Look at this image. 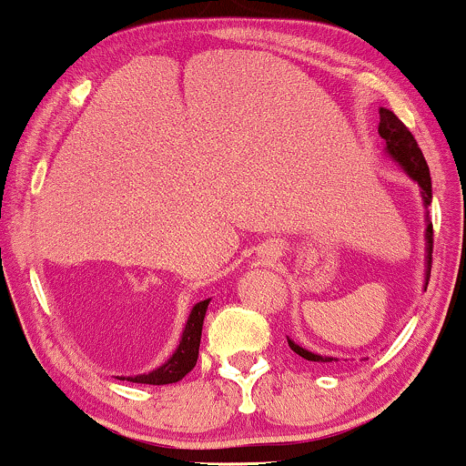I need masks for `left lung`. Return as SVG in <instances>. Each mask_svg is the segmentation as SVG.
Returning <instances> with one entry per match:
<instances>
[{
  "instance_id": "left-lung-1",
  "label": "left lung",
  "mask_w": 466,
  "mask_h": 466,
  "mask_svg": "<svg viewBox=\"0 0 466 466\" xmlns=\"http://www.w3.org/2000/svg\"><path fill=\"white\" fill-rule=\"evenodd\" d=\"M379 136L383 137L386 142V155L390 159H394L403 173L408 175L411 181H416L420 188V199L425 210L430 208L431 203V177H430V166H427L425 157H422V151L416 144L414 136L408 131V127L399 120L392 111L381 106L379 109ZM425 285L422 289L427 291V285H430V274H431V249H434V229H431V221L430 215H425ZM289 346H291L293 352L304 357L307 361H319V363H329V361H337L335 357H326V355H318V352H311L307 349H302L300 344H296L293 339H289Z\"/></svg>"
}]
</instances>
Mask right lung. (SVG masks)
Listing matches in <instances>:
<instances>
[{
  "label": "right lung",
  "instance_id": "add662e5",
  "mask_svg": "<svg viewBox=\"0 0 466 466\" xmlns=\"http://www.w3.org/2000/svg\"><path fill=\"white\" fill-rule=\"evenodd\" d=\"M208 300L197 302L190 309L188 319H186L184 333H181L179 346L175 349L173 355L166 360L162 366L155 368L148 374H136V377H120L122 381H133V383H148V386H166V383H177L195 368L197 357H199V344H201V329H203V318H206Z\"/></svg>",
  "mask_w": 466,
  "mask_h": 466
}]
</instances>
